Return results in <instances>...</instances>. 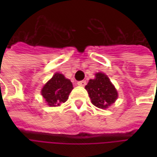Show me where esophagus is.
Masks as SVG:
<instances>
[{
	"label": "esophagus",
	"mask_w": 157,
	"mask_h": 157,
	"mask_svg": "<svg viewBox=\"0 0 157 157\" xmlns=\"http://www.w3.org/2000/svg\"><path fill=\"white\" fill-rule=\"evenodd\" d=\"M78 85L79 86H85L86 85V80H81V81H78Z\"/></svg>",
	"instance_id": "esophagus-1"
}]
</instances>
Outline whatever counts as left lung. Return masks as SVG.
I'll return each instance as SVG.
<instances>
[{"label":"left lung","instance_id":"8db88e82","mask_svg":"<svg viewBox=\"0 0 157 157\" xmlns=\"http://www.w3.org/2000/svg\"><path fill=\"white\" fill-rule=\"evenodd\" d=\"M94 79H90L86 86L92 103L99 108H107L118 98V94L108 77L97 73Z\"/></svg>","mask_w":157,"mask_h":157}]
</instances>
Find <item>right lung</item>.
I'll return each instance as SVG.
<instances>
[{
    "instance_id": "obj_1",
    "label": "right lung",
    "mask_w": 157,
    "mask_h": 157,
    "mask_svg": "<svg viewBox=\"0 0 157 157\" xmlns=\"http://www.w3.org/2000/svg\"><path fill=\"white\" fill-rule=\"evenodd\" d=\"M73 89L72 84L63 74L56 73L51 80L46 83L41 94L48 105L57 106L68 100L69 94Z\"/></svg>"
}]
</instances>
